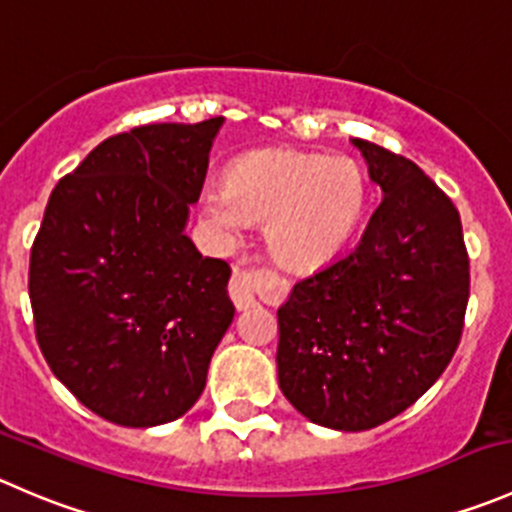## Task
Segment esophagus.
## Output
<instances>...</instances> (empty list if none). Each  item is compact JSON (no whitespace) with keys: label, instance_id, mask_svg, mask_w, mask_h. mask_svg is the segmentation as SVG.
<instances>
[{"label":"esophagus","instance_id":"34e87169","mask_svg":"<svg viewBox=\"0 0 512 512\" xmlns=\"http://www.w3.org/2000/svg\"><path fill=\"white\" fill-rule=\"evenodd\" d=\"M254 288H256V271H254V268L236 266L234 273H231L229 293H231V301H234V306L239 308V311H246V308L256 306Z\"/></svg>","mask_w":512,"mask_h":512}]
</instances>
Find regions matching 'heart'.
I'll return each mask as SVG.
<instances>
[{"label": "heart", "mask_w": 512, "mask_h": 512, "mask_svg": "<svg viewBox=\"0 0 512 512\" xmlns=\"http://www.w3.org/2000/svg\"><path fill=\"white\" fill-rule=\"evenodd\" d=\"M366 209V179L348 156L266 149L241 156L226 186L204 196V214L236 239L246 224L268 226L286 266L313 268L351 241Z\"/></svg>", "instance_id": "1"}]
</instances>
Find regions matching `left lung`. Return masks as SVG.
Returning <instances> with one entry per match:
<instances>
[{
	"instance_id": "obj_1",
	"label": "left lung",
	"mask_w": 512,
	"mask_h": 512,
	"mask_svg": "<svg viewBox=\"0 0 512 512\" xmlns=\"http://www.w3.org/2000/svg\"><path fill=\"white\" fill-rule=\"evenodd\" d=\"M383 191L361 241L301 278L278 308V386L308 421L368 430L448 368L470 296L453 201L411 159L353 139Z\"/></svg>"
}]
</instances>
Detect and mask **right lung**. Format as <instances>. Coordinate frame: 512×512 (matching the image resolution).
<instances>
[{
    "mask_svg": "<svg viewBox=\"0 0 512 512\" xmlns=\"http://www.w3.org/2000/svg\"><path fill=\"white\" fill-rule=\"evenodd\" d=\"M224 116L109 136L49 196L29 258L34 333L54 376L104 421L184 416L234 321L231 266L184 234Z\"/></svg>",
    "mask_w": 512,
    "mask_h": 512,
    "instance_id": "obj_1",
    "label": "right lung"
}]
</instances>
